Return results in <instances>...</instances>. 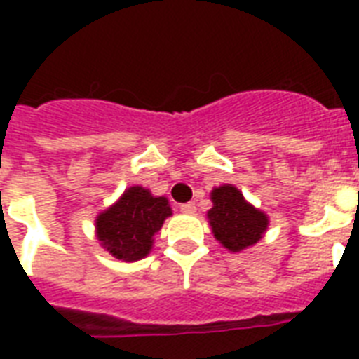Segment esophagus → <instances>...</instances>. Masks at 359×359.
I'll return each mask as SVG.
<instances>
[{
    "mask_svg": "<svg viewBox=\"0 0 359 359\" xmlns=\"http://www.w3.org/2000/svg\"><path fill=\"white\" fill-rule=\"evenodd\" d=\"M180 210L184 214H194L196 212V203H184V205H180Z\"/></svg>",
    "mask_w": 359,
    "mask_h": 359,
    "instance_id": "1",
    "label": "esophagus"
}]
</instances>
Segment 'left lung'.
I'll use <instances>...</instances> for the list:
<instances>
[{"label":"left lung","instance_id":"obj_1","mask_svg":"<svg viewBox=\"0 0 359 359\" xmlns=\"http://www.w3.org/2000/svg\"><path fill=\"white\" fill-rule=\"evenodd\" d=\"M214 207L208 210L214 236L231 251H242L255 244L266 231V216L244 201L235 186L224 184L212 190Z\"/></svg>","mask_w":359,"mask_h":359}]
</instances>
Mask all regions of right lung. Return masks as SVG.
<instances>
[{"label":"right lung","instance_id":"obj_1","mask_svg":"<svg viewBox=\"0 0 359 359\" xmlns=\"http://www.w3.org/2000/svg\"><path fill=\"white\" fill-rule=\"evenodd\" d=\"M168 216L171 208L165 197H152L145 188L132 186L117 205L98 216V240L117 259L137 261L151 251L152 236Z\"/></svg>","mask_w":359,"mask_h":359}]
</instances>
